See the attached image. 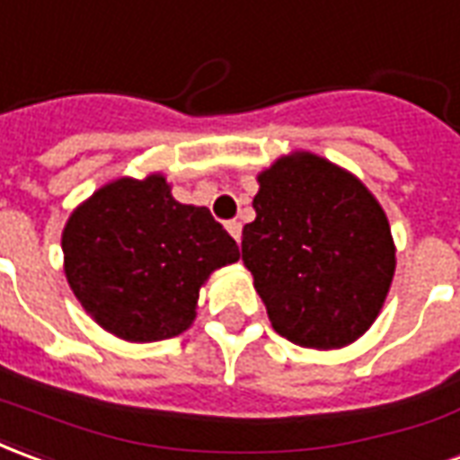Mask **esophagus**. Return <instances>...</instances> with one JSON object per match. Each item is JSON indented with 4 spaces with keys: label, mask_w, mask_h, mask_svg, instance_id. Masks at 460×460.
<instances>
[{
    "label": "esophagus",
    "mask_w": 460,
    "mask_h": 460,
    "mask_svg": "<svg viewBox=\"0 0 460 460\" xmlns=\"http://www.w3.org/2000/svg\"><path fill=\"white\" fill-rule=\"evenodd\" d=\"M225 227H227V233H230V235L235 237L237 243H240V235H243V225L237 223V220H227V223H225Z\"/></svg>",
    "instance_id": "1"
}]
</instances>
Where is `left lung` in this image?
I'll return each mask as SVG.
<instances>
[{
    "instance_id": "obj_1",
    "label": "left lung",
    "mask_w": 460,
    "mask_h": 460,
    "mask_svg": "<svg viewBox=\"0 0 460 460\" xmlns=\"http://www.w3.org/2000/svg\"><path fill=\"white\" fill-rule=\"evenodd\" d=\"M243 262L277 334L312 349L361 337L392 285L389 220L364 185L319 155H288L265 171Z\"/></svg>"
}]
</instances>
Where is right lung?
<instances>
[{
  "mask_svg": "<svg viewBox=\"0 0 460 460\" xmlns=\"http://www.w3.org/2000/svg\"><path fill=\"white\" fill-rule=\"evenodd\" d=\"M66 279L84 309L120 340L158 341L195 317L198 292L240 250L208 208L172 200L163 175L120 178L68 217Z\"/></svg>",
  "mask_w": 460,
  "mask_h": 460,
  "instance_id": "1",
  "label": "right lung"
}]
</instances>
